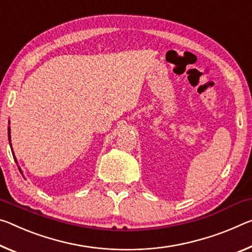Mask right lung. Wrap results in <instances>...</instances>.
Listing matches in <instances>:
<instances>
[{
    "instance_id": "add662e5",
    "label": "right lung",
    "mask_w": 252,
    "mask_h": 252,
    "mask_svg": "<svg viewBox=\"0 0 252 252\" xmlns=\"http://www.w3.org/2000/svg\"><path fill=\"white\" fill-rule=\"evenodd\" d=\"M9 125H10V121H9ZM10 129L11 127L9 126V129H7V135H9V142H10V146H11V150H12V155H13V158H14V160H15V162L18 163V161H17V158H15V156H14V153H13V149H12V145H11V131H10ZM19 170L21 171V174H22V170H21V168H20L19 167Z\"/></svg>"
}]
</instances>
